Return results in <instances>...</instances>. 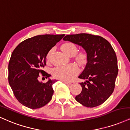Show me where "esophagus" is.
<instances>
[{
    "label": "esophagus",
    "instance_id": "34e87169",
    "mask_svg": "<svg viewBox=\"0 0 130 130\" xmlns=\"http://www.w3.org/2000/svg\"><path fill=\"white\" fill-rule=\"evenodd\" d=\"M62 83L66 84V85H71V82H66V81H62Z\"/></svg>",
    "mask_w": 130,
    "mask_h": 130
}]
</instances>
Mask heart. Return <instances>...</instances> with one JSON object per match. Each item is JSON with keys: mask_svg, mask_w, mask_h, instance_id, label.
<instances>
[{"mask_svg": "<svg viewBox=\"0 0 130 130\" xmlns=\"http://www.w3.org/2000/svg\"><path fill=\"white\" fill-rule=\"evenodd\" d=\"M62 50L69 56H73L77 51L76 45L72 42H67L62 45ZM53 53V49L49 50L46 56L47 61H50ZM76 61L80 64H83L88 60V54L86 52L82 51L75 56ZM78 72V68L75 64H71L64 66H58L52 71L53 76L55 78L63 81H71Z\"/></svg>", "mask_w": 130, "mask_h": 130, "instance_id": "1", "label": "heart"}]
</instances>
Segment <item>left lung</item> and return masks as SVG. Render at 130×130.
<instances>
[{
	"instance_id": "obj_1",
	"label": "left lung",
	"mask_w": 130,
	"mask_h": 130,
	"mask_svg": "<svg viewBox=\"0 0 130 130\" xmlns=\"http://www.w3.org/2000/svg\"><path fill=\"white\" fill-rule=\"evenodd\" d=\"M69 41L82 46L88 54V62L78 78L82 91L75 100L83 106L93 108L103 103L113 92L118 74L116 54L111 44L102 36L88 33L66 35Z\"/></svg>"
}]
</instances>
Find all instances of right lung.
Returning <instances> with one entry per match:
<instances>
[{"label":"right lung","mask_w":130,"mask_h":130,"mask_svg":"<svg viewBox=\"0 0 130 130\" xmlns=\"http://www.w3.org/2000/svg\"><path fill=\"white\" fill-rule=\"evenodd\" d=\"M65 35H41L25 39L13 50L8 64V82L14 95L21 104L31 109L45 106L52 98L53 84L38 81L39 75H51L42 70L47 53Z\"/></svg>","instance_id":"1"}]
</instances>
